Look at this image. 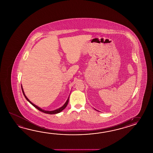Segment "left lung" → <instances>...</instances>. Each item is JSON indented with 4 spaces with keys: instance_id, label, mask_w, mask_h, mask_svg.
Wrapping results in <instances>:
<instances>
[{
    "instance_id": "1",
    "label": "left lung",
    "mask_w": 153,
    "mask_h": 153,
    "mask_svg": "<svg viewBox=\"0 0 153 153\" xmlns=\"http://www.w3.org/2000/svg\"><path fill=\"white\" fill-rule=\"evenodd\" d=\"M95 110H96V109H95Z\"/></svg>"
}]
</instances>
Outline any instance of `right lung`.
<instances>
[{
    "label": "right lung",
    "mask_w": 153,
    "mask_h": 153,
    "mask_svg": "<svg viewBox=\"0 0 153 153\" xmlns=\"http://www.w3.org/2000/svg\"><path fill=\"white\" fill-rule=\"evenodd\" d=\"M21 89H22V93H23V94H24V96H25V98L27 100L28 102H29L30 104H31L34 107H35L36 109H37L38 110H39V111H41L42 112H44V113H45V114H58V113H59V112H61L66 107V106L68 105V100H69V97H68V99H67V100H66V102H65V103L64 104V105L62 106H61V108H59L58 109H56V110H52V111H48V110H44L43 109H41V108H39V107H38V106L36 105L35 104H34L33 103H32V102L28 99L27 98V97L25 95V93H24V89H23V88H22V85H21Z\"/></svg>",
    "instance_id": "1"
}]
</instances>
